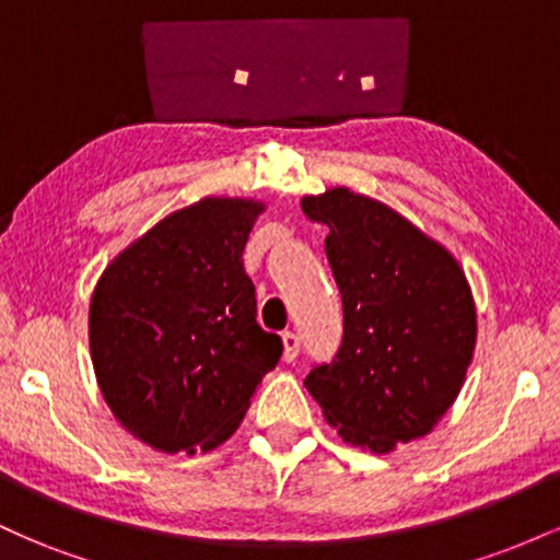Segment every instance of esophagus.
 Masks as SVG:
<instances>
[{"label":"esophagus","instance_id":"34e87169","mask_svg":"<svg viewBox=\"0 0 560 560\" xmlns=\"http://www.w3.org/2000/svg\"><path fill=\"white\" fill-rule=\"evenodd\" d=\"M281 345H284V361L292 363L300 355V337L294 331L281 334Z\"/></svg>","mask_w":560,"mask_h":560}]
</instances>
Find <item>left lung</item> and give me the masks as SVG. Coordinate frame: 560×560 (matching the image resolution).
<instances>
[{"mask_svg": "<svg viewBox=\"0 0 560 560\" xmlns=\"http://www.w3.org/2000/svg\"><path fill=\"white\" fill-rule=\"evenodd\" d=\"M302 213L329 229L345 311L337 355L305 387L345 442L389 453L432 432L464 387L477 345L471 287L440 242L378 199L334 186L302 197Z\"/></svg>", "mask_w": 560, "mask_h": 560, "instance_id": "1", "label": "left lung"}]
</instances>
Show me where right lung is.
<instances>
[{"label": "right lung", "mask_w": 560, "mask_h": 560, "mask_svg": "<svg viewBox=\"0 0 560 560\" xmlns=\"http://www.w3.org/2000/svg\"><path fill=\"white\" fill-rule=\"evenodd\" d=\"M255 199L205 197L128 244L96 281L89 345L102 397L160 453H208L236 432L279 334L255 320L242 253Z\"/></svg>", "instance_id": "1"}]
</instances>
